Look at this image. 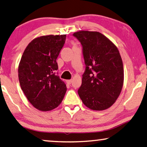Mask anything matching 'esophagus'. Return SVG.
Returning <instances> with one entry per match:
<instances>
[{
  "label": "esophagus",
  "instance_id": "1",
  "mask_svg": "<svg viewBox=\"0 0 147 147\" xmlns=\"http://www.w3.org/2000/svg\"><path fill=\"white\" fill-rule=\"evenodd\" d=\"M66 82H67V83L68 84H71V82H72V80H66Z\"/></svg>",
  "mask_w": 147,
  "mask_h": 147
}]
</instances>
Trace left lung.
Wrapping results in <instances>:
<instances>
[{"mask_svg": "<svg viewBox=\"0 0 147 147\" xmlns=\"http://www.w3.org/2000/svg\"><path fill=\"white\" fill-rule=\"evenodd\" d=\"M73 36L81 43L86 65L78 94L91 110L109 109L116 102L123 86L124 69L119 51L100 32L79 30Z\"/></svg>", "mask_w": 147, "mask_h": 147, "instance_id": "1", "label": "left lung"}]
</instances>
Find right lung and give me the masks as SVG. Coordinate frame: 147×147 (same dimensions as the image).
Listing matches in <instances>:
<instances>
[{
    "label": "right lung",
    "instance_id": "1",
    "mask_svg": "<svg viewBox=\"0 0 147 147\" xmlns=\"http://www.w3.org/2000/svg\"><path fill=\"white\" fill-rule=\"evenodd\" d=\"M66 40V34L41 36L26 47L19 65L21 89L33 107L40 111L57 108L63 100L67 86L55 74L57 59Z\"/></svg>",
    "mask_w": 147,
    "mask_h": 147
}]
</instances>
